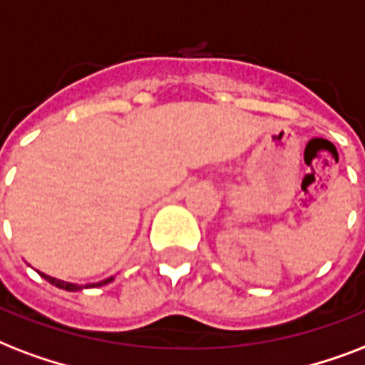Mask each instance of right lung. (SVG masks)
I'll return each mask as SVG.
<instances>
[{
	"label": "right lung",
	"mask_w": 365,
	"mask_h": 365,
	"mask_svg": "<svg viewBox=\"0 0 365 365\" xmlns=\"http://www.w3.org/2000/svg\"><path fill=\"white\" fill-rule=\"evenodd\" d=\"M39 274H41V278L47 279L49 284L56 285V287H61V289H64V291H81V289H86V287H101V285H106V284H110V282H114V278H115V276H110V278L101 279V282H97V284L81 285V284H72V282H64V279L53 278V276H47V274H43V272H39Z\"/></svg>",
	"instance_id": "right-lung-1"
}]
</instances>
